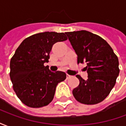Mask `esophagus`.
Returning <instances> with one entry per match:
<instances>
[{
	"mask_svg": "<svg viewBox=\"0 0 126 126\" xmlns=\"http://www.w3.org/2000/svg\"><path fill=\"white\" fill-rule=\"evenodd\" d=\"M71 76H70V75H69V74H67V79H70L71 78Z\"/></svg>",
	"mask_w": 126,
	"mask_h": 126,
	"instance_id": "34e87169",
	"label": "esophagus"
}]
</instances>
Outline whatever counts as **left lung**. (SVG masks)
<instances>
[{
  "mask_svg": "<svg viewBox=\"0 0 126 126\" xmlns=\"http://www.w3.org/2000/svg\"><path fill=\"white\" fill-rule=\"evenodd\" d=\"M78 55V63H86L88 79L79 75V84L72 93L78 102L94 105L105 98L119 76V61L112 48L98 35L86 30L66 32Z\"/></svg>",
  "mask_w": 126,
  "mask_h": 126,
  "instance_id": "1",
  "label": "left lung"
}]
</instances>
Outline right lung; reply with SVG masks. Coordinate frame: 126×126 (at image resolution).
Segmentation results:
<instances>
[{"label":"right lung","mask_w":126,"mask_h":126,"mask_svg":"<svg viewBox=\"0 0 126 126\" xmlns=\"http://www.w3.org/2000/svg\"><path fill=\"white\" fill-rule=\"evenodd\" d=\"M67 39L65 33L45 32L23 40L10 62V78L13 90L26 105L47 106L53 99L56 87L66 79V74L49 70L48 63L53 44Z\"/></svg>","instance_id":"obj_1"}]
</instances>
